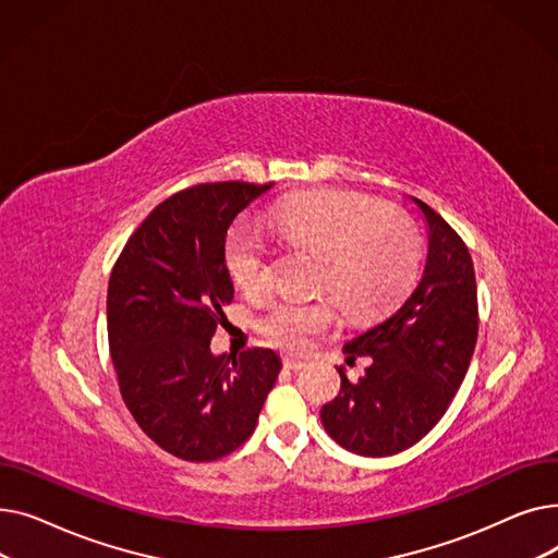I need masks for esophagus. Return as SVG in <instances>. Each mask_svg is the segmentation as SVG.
<instances>
[{"label":"esophagus","mask_w":558,"mask_h":558,"mask_svg":"<svg viewBox=\"0 0 558 558\" xmlns=\"http://www.w3.org/2000/svg\"><path fill=\"white\" fill-rule=\"evenodd\" d=\"M282 366H284L287 371H303V368H305V362H301V360H291V357H284V360H282Z\"/></svg>","instance_id":"34e87169"}]
</instances>
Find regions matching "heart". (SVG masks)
<instances>
[{"label":"heart","mask_w":558,"mask_h":558,"mask_svg":"<svg viewBox=\"0 0 558 558\" xmlns=\"http://www.w3.org/2000/svg\"><path fill=\"white\" fill-rule=\"evenodd\" d=\"M264 226L280 240L324 251L318 284L332 289L357 318L391 305L416 278V230L402 215L377 210L364 196L296 194L264 215ZM226 267L234 284L257 294L271 278V242L262 230L234 223L226 238ZM337 324L339 303L332 296L278 299L255 316L257 332L289 353H301Z\"/></svg>","instance_id":"heart-1"}]
</instances>
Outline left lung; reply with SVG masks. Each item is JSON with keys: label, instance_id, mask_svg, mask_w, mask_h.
Wrapping results in <instances>:
<instances>
[{"label": "left lung", "instance_id": "8db88e82", "mask_svg": "<svg viewBox=\"0 0 558 558\" xmlns=\"http://www.w3.org/2000/svg\"><path fill=\"white\" fill-rule=\"evenodd\" d=\"M412 201L427 221L423 278L383 324L343 345L348 360L373 362L357 383L339 368V396L320 409L326 432L362 457H391L418 444L446 414L477 343L473 257L441 215Z\"/></svg>", "mask_w": 558, "mask_h": 558}]
</instances>
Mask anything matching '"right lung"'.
I'll return each instance as SVG.
<instances>
[{"instance_id": "obj_1", "label": "right lung", "mask_w": 558, "mask_h": 558, "mask_svg": "<svg viewBox=\"0 0 558 558\" xmlns=\"http://www.w3.org/2000/svg\"><path fill=\"white\" fill-rule=\"evenodd\" d=\"M274 183H201L146 217L108 282V343L122 398L169 454L215 461L238 450L276 385L271 348L213 355L210 339L234 296L226 232Z\"/></svg>"}]
</instances>
